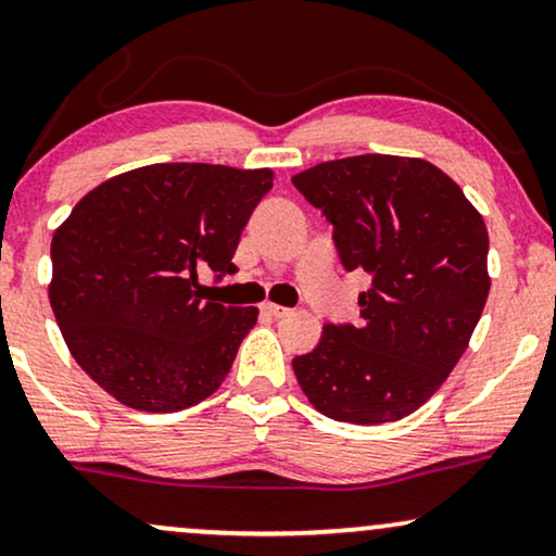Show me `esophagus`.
I'll list each match as a JSON object with an SVG mask.
<instances>
[{"label":"esophagus","instance_id":"obj_1","mask_svg":"<svg viewBox=\"0 0 556 556\" xmlns=\"http://www.w3.org/2000/svg\"><path fill=\"white\" fill-rule=\"evenodd\" d=\"M262 311L266 313V315H271V318H287V315H290L292 311L290 307H282V305H274V302H264L262 305Z\"/></svg>","mask_w":556,"mask_h":556}]
</instances>
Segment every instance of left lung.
<instances>
[{"label": "left lung", "mask_w": 556, "mask_h": 556, "mask_svg": "<svg viewBox=\"0 0 556 556\" xmlns=\"http://www.w3.org/2000/svg\"><path fill=\"white\" fill-rule=\"evenodd\" d=\"M333 226L341 264L371 274L356 326H323L292 369L315 410L390 424L456 367L490 292L488 228L459 185L424 159L349 156L294 174Z\"/></svg>", "instance_id": "obj_1"}]
</instances>
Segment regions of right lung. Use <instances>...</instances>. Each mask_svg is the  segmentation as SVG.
I'll use <instances>...</instances> for the list:
<instances>
[{"label":"right lung","mask_w":556,"mask_h":556,"mask_svg":"<svg viewBox=\"0 0 556 556\" xmlns=\"http://www.w3.org/2000/svg\"><path fill=\"white\" fill-rule=\"evenodd\" d=\"M271 181V168L140 166L84 194L55 228V323L117 403L177 413L228 377L258 307L210 302L197 271H236L238 241Z\"/></svg>","instance_id":"add662e5"}]
</instances>
